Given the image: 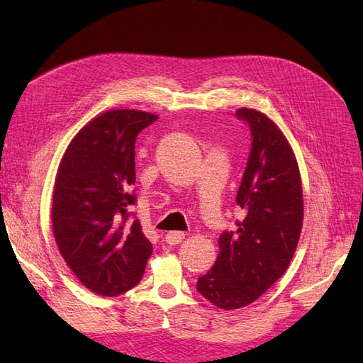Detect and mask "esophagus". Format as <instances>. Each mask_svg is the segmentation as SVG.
Instances as JSON below:
<instances>
[{"instance_id": "34e87169", "label": "esophagus", "mask_w": 363, "mask_h": 363, "mask_svg": "<svg viewBox=\"0 0 363 363\" xmlns=\"http://www.w3.org/2000/svg\"><path fill=\"white\" fill-rule=\"evenodd\" d=\"M184 237H186V234L181 233V230H169L165 235V242L168 245H177L184 240Z\"/></svg>"}]
</instances>
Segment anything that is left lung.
Returning a JSON list of instances; mask_svg holds the SVG:
<instances>
[{"mask_svg": "<svg viewBox=\"0 0 363 363\" xmlns=\"http://www.w3.org/2000/svg\"><path fill=\"white\" fill-rule=\"evenodd\" d=\"M235 115L252 137L235 198L245 218L237 230L220 235L217 262L196 282V290L225 311L254 303L285 273L304 217L298 162L282 130L254 109L242 107Z\"/></svg>", "mask_w": 363, "mask_h": 363, "instance_id": "left-lung-1", "label": "left lung"}]
</instances>
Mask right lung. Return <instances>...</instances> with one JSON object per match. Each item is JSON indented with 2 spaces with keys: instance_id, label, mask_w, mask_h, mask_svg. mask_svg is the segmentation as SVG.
<instances>
[{
  "instance_id": "right-lung-1",
  "label": "right lung",
  "mask_w": 363,
  "mask_h": 363,
  "mask_svg": "<svg viewBox=\"0 0 363 363\" xmlns=\"http://www.w3.org/2000/svg\"><path fill=\"white\" fill-rule=\"evenodd\" d=\"M157 120L113 109L89 121L68 145L52 191V230L76 277L101 296L140 282L152 245L129 209L135 204V138Z\"/></svg>"
}]
</instances>
